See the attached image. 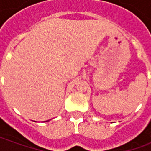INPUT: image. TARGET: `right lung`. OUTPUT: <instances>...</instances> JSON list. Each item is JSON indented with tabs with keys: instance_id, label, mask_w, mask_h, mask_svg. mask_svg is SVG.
I'll use <instances>...</instances> for the list:
<instances>
[{
	"instance_id": "obj_1",
	"label": "right lung",
	"mask_w": 151,
	"mask_h": 151,
	"mask_svg": "<svg viewBox=\"0 0 151 151\" xmlns=\"http://www.w3.org/2000/svg\"><path fill=\"white\" fill-rule=\"evenodd\" d=\"M47 121H49V120H46V121H44V122H47Z\"/></svg>"
}]
</instances>
